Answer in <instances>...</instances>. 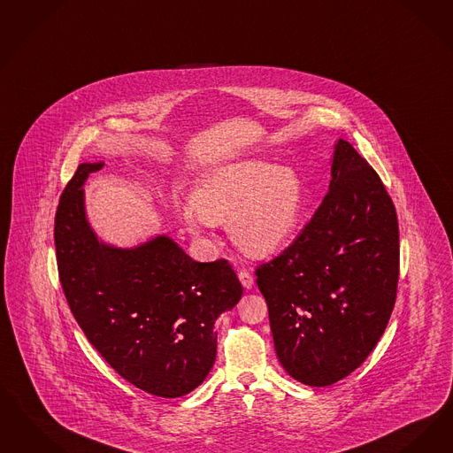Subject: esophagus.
Listing matches in <instances>:
<instances>
[{"label": "esophagus", "instance_id": "34e87169", "mask_svg": "<svg viewBox=\"0 0 453 453\" xmlns=\"http://www.w3.org/2000/svg\"><path fill=\"white\" fill-rule=\"evenodd\" d=\"M237 278H239L241 285H242L246 290H251V288H253L254 278L251 273L246 272V270H241V272L237 273Z\"/></svg>", "mask_w": 453, "mask_h": 453}]
</instances>
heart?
Returning <instances> with one entry per match:
<instances>
[{
	"instance_id": "obj_1",
	"label": "heart",
	"mask_w": 453,
	"mask_h": 453,
	"mask_svg": "<svg viewBox=\"0 0 453 453\" xmlns=\"http://www.w3.org/2000/svg\"><path fill=\"white\" fill-rule=\"evenodd\" d=\"M307 190L291 166L272 163H226L196 183L180 219L187 233L205 239L212 224H226L235 246L251 256L283 250L307 218Z\"/></svg>"
}]
</instances>
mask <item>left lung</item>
I'll return each mask as SVG.
<instances>
[{
  "instance_id": "1",
  "label": "left lung",
  "mask_w": 453,
  "mask_h": 453,
  "mask_svg": "<svg viewBox=\"0 0 453 453\" xmlns=\"http://www.w3.org/2000/svg\"><path fill=\"white\" fill-rule=\"evenodd\" d=\"M330 175L303 233L256 270L278 361L315 388L344 380L365 361L398 288V218L378 173L341 138Z\"/></svg>"
}]
</instances>
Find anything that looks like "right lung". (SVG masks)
Here are the masks:
<instances>
[{
  "label": "right lung",
  "mask_w": 453,
  "mask_h": 453,
  "mask_svg": "<svg viewBox=\"0 0 453 453\" xmlns=\"http://www.w3.org/2000/svg\"><path fill=\"white\" fill-rule=\"evenodd\" d=\"M104 162L81 163L55 214L60 283L79 326L127 382L160 398L200 386L218 352L214 324L242 287L226 259L194 261L166 234L133 248L99 239L84 183Z\"/></svg>",
  "instance_id": "add662e5"
}]
</instances>
